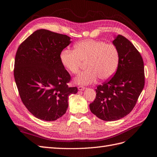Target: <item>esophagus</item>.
I'll return each instance as SVG.
<instances>
[{
  "label": "esophagus",
  "mask_w": 157,
  "mask_h": 157,
  "mask_svg": "<svg viewBox=\"0 0 157 157\" xmlns=\"http://www.w3.org/2000/svg\"><path fill=\"white\" fill-rule=\"evenodd\" d=\"M78 88L79 90H84L85 89V87L83 86H79L78 87Z\"/></svg>",
  "instance_id": "esophagus-1"
}]
</instances>
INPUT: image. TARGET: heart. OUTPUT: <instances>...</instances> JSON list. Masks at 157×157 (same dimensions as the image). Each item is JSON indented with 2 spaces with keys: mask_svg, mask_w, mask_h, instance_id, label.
I'll return each mask as SVG.
<instances>
[{
  "mask_svg": "<svg viewBox=\"0 0 157 157\" xmlns=\"http://www.w3.org/2000/svg\"><path fill=\"white\" fill-rule=\"evenodd\" d=\"M119 52L115 45L87 39L78 42L75 50L69 48L60 53V61L70 73H78L84 62L88 69L75 78L76 83L90 84L99 78L107 80L115 75L119 63Z\"/></svg>",
  "mask_w": 157,
  "mask_h": 157,
  "instance_id": "obj_1",
  "label": "heart"
}]
</instances>
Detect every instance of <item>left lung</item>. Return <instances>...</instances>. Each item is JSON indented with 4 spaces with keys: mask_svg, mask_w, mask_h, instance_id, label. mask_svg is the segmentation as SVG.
Listing matches in <instances>:
<instances>
[{
    "mask_svg": "<svg viewBox=\"0 0 157 157\" xmlns=\"http://www.w3.org/2000/svg\"><path fill=\"white\" fill-rule=\"evenodd\" d=\"M119 52V63L113 77L98 85L90 104L91 112L105 121L119 120L129 114L145 85L143 58L132 42L118 35L113 41Z\"/></svg>",
    "mask_w": 157,
    "mask_h": 157,
    "instance_id": "8db88e82",
    "label": "left lung"
}]
</instances>
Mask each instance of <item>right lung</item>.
<instances>
[{"mask_svg":"<svg viewBox=\"0 0 157 157\" xmlns=\"http://www.w3.org/2000/svg\"><path fill=\"white\" fill-rule=\"evenodd\" d=\"M71 38L46 29L35 31L19 46L13 75L23 105L33 115L46 121L62 117L69 96L78 92L69 87L71 75L60 61V53Z\"/></svg>","mask_w":157,"mask_h":157,"instance_id":"right-lung-1","label":"right lung"}]
</instances>
